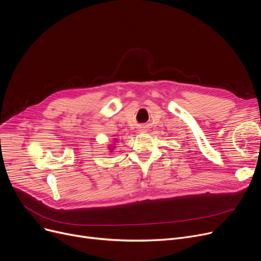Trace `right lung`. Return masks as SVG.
<instances>
[{"mask_svg":"<svg viewBox=\"0 0 261 261\" xmlns=\"http://www.w3.org/2000/svg\"><path fill=\"white\" fill-rule=\"evenodd\" d=\"M114 143L116 144L117 142H116V140H114ZM115 144H109V150H110V152H112L113 150H114V148H115Z\"/></svg>","mask_w":261,"mask_h":261,"instance_id":"obj_1","label":"right lung"}]
</instances>
